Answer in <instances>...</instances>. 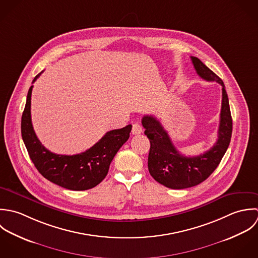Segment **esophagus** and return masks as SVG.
<instances>
[{
  "label": "esophagus",
  "instance_id": "esophagus-1",
  "mask_svg": "<svg viewBox=\"0 0 258 258\" xmlns=\"http://www.w3.org/2000/svg\"><path fill=\"white\" fill-rule=\"evenodd\" d=\"M132 133L133 135H140L143 133V127L140 123H134L133 124V128H132Z\"/></svg>",
  "mask_w": 258,
  "mask_h": 258
}]
</instances>
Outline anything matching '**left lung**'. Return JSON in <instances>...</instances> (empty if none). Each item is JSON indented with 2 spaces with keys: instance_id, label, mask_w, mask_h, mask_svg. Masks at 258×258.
<instances>
[{
  "instance_id": "8db88e82",
  "label": "left lung",
  "mask_w": 258,
  "mask_h": 258,
  "mask_svg": "<svg viewBox=\"0 0 258 258\" xmlns=\"http://www.w3.org/2000/svg\"><path fill=\"white\" fill-rule=\"evenodd\" d=\"M198 75L207 82H216L222 87V103L218 139L214 146L203 155L185 156L173 146L167 132L154 115H145L142 119L149 138L151 149L148 166L151 175L160 184L182 189L205 181L215 170L226 153L232 134V118L228 97L222 80L197 56H190Z\"/></svg>"
}]
</instances>
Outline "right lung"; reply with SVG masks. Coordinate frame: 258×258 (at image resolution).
<instances>
[{
	"mask_svg": "<svg viewBox=\"0 0 258 258\" xmlns=\"http://www.w3.org/2000/svg\"><path fill=\"white\" fill-rule=\"evenodd\" d=\"M43 72L35 77L33 83ZM32 91L33 86L28 92L22 115L21 132L24 144L36 168L45 178L67 189L86 190L98 185L106 176L114 155L128 140L132 124L107 132L96 145L82 154H53L41 144L34 131L31 118Z\"/></svg>",
	"mask_w": 258,
	"mask_h": 258,
	"instance_id": "right-lung-1",
	"label": "right lung"
}]
</instances>
